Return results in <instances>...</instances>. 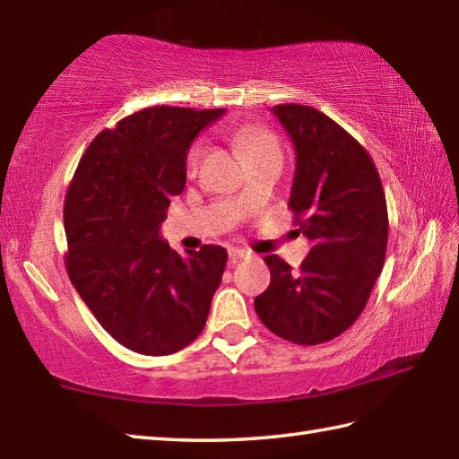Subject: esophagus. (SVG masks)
<instances>
[{
	"instance_id": "obj_1",
	"label": "esophagus",
	"mask_w": 459,
	"mask_h": 459,
	"mask_svg": "<svg viewBox=\"0 0 459 459\" xmlns=\"http://www.w3.org/2000/svg\"><path fill=\"white\" fill-rule=\"evenodd\" d=\"M250 255L247 250H242V248H229V260L232 262V264H237L238 260H245V258H248Z\"/></svg>"
}]
</instances>
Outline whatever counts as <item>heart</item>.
<instances>
[{"label": "heart", "instance_id": "b5f03b06", "mask_svg": "<svg viewBox=\"0 0 459 459\" xmlns=\"http://www.w3.org/2000/svg\"><path fill=\"white\" fill-rule=\"evenodd\" d=\"M235 142L242 153L247 155L248 161H255L258 158H266V155H281L280 145L274 138V134L260 128V126H240L235 130ZM204 155V143L201 140L193 142L185 155V165L189 171H195L201 165Z\"/></svg>", "mask_w": 459, "mask_h": 459}]
</instances>
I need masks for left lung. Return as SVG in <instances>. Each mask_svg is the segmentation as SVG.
<instances>
[{"label": "left lung", "instance_id": "left-lung-1", "mask_svg": "<svg viewBox=\"0 0 459 459\" xmlns=\"http://www.w3.org/2000/svg\"><path fill=\"white\" fill-rule=\"evenodd\" d=\"M272 112L294 142L288 207L311 248L298 272L278 255L264 258L270 286L255 309L278 337L319 345L355 324L383 272L385 189L368 152L329 116L301 104H278Z\"/></svg>", "mask_w": 459, "mask_h": 459}]
</instances>
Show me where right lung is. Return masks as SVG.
Listing matches in <instances>:
<instances>
[{"label": "right lung", "instance_id": "add662e5", "mask_svg": "<svg viewBox=\"0 0 459 459\" xmlns=\"http://www.w3.org/2000/svg\"><path fill=\"white\" fill-rule=\"evenodd\" d=\"M224 108L152 106L102 130L65 197V266L99 324L142 355H171L207 324L227 250L204 245L181 258L160 237L185 187V155Z\"/></svg>", "mask_w": 459, "mask_h": 459}]
</instances>
